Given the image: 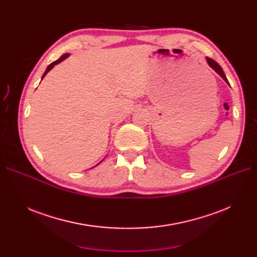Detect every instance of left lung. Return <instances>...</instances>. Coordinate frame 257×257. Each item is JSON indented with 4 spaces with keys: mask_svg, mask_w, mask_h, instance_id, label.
Wrapping results in <instances>:
<instances>
[{
    "mask_svg": "<svg viewBox=\"0 0 257 257\" xmlns=\"http://www.w3.org/2000/svg\"><path fill=\"white\" fill-rule=\"evenodd\" d=\"M206 60H207V63H208V65L211 67L212 69H214L215 71V73H217L219 74L222 78L224 79V81H226V83L229 85V83H228V80H227V78H226V76H225V74H224V72H223V69H222V67L216 63L215 61H213L212 59H210V58H206Z\"/></svg>",
    "mask_w": 257,
    "mask_h": 257,
    "instance_id": "1",
    "label": "left lung"
}]
</instances>
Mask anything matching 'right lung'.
Wrapping results in <instances>:
<instances>
[{
	"label": "right lung",
	"instance_id": "obj_1",
	"mask_svg": "<svg viewBox=\"0 0 257 257\" xmlns=\"http://www.w3.org/2000/svg\"><path fill=\"white\" fill-rule=\"evenodd\" d=\"M68 57H69V53H64L63 56H62L60 59H58L57 61H54V62H52L51 64H49V65H48V67L46 68V71H45V73H44V75H43V77H42V79H44V77H45L46 75H47V73H49V72L51 71V69L54 67V65H57V64L61 63L62 61H64V60H65L66 58H68ZM100 162H102V161H100ZM100 162L98 163V164H100ZM98 164H97V165H98ZM97 165H95V166H97Z\"/></svg>",
	"mask_w": 257,
	"mask_h": 257
}]
</instances>
